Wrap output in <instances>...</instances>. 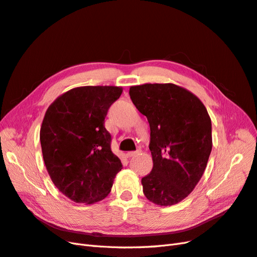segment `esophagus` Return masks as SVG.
Returning <instances> with one entry per match:
<instances>
[{
	"mask_svg": "<svg viewBox=\"0 0 257 257\" xmlns=\"http://www.w3.org/2000/svg\"><path fill=\"white\" fill-rule=\"evenodd\" d=\"M138 153H139V150H137V151H131V152H127L126 155H127V158H132V157H135V155L138 154Z\"/></svg>",
	"mask_w": 257,
	"mask_h": 257,
	"instance_id": "1",
	"label": "esophagus"
}]
</instances>
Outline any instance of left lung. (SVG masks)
Returning a JSON list of instances; mask_svg holds the SVG:
<instances>
[{
	"mask_svg": "<svg viewBox=\"0 0 257 257\" xmlns=\"http://www.w3.org/2000/svg\"><path fill=\"white\" fill-rule=\"evenodd\" d=\"M128 93L150 124L153 167L142 179L145 196L158 206L180 203L195 189L211 153V119L206 107L174 83L133 85Z\"/></svg>",
	"mask_w": 257,
	"mask_h": 257,
	"instance_id": "obj_1",
	"label": "left lung"
}]
</instances>
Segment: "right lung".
<instances>
[{
  "label": "right lung",
  "instance_id": "obj_1",
  "mask_svg": "<svg viewBox=\"0 0 257 257\" xmlns=\"http://www.w3.org/2000/svg\"><path fill=\"white\" fill-rule=\"evenodd\" d=\"M122 91L114 85L74 88L54 99L45 113L40 138L46 168L58 190L75 203L103 200L122 169L104 125Z\"/></svg>",
  "mask_w": 257,
  "mask_h": 257
}]
</instances>
